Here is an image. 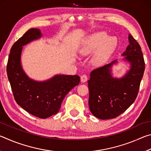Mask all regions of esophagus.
<instances>
[{"label":"esophagus","mask_w":151,"mask_h":151,"mask_svg":"<svg viewBox=\"0 0 151 151\" xmlns=\"http://www.w3.org/2000/svg\"><path fill=\"white\" fill-rule=\"evenodd\" d=\"M87 80H88V77L86 75H83L81 76V81L82 83H85Z\"/></svg>","instance_id":"esophagus-1"}]
</instances>
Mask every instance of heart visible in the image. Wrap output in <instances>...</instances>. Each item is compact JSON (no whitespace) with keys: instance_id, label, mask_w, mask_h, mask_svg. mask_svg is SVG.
I'll list each match as a JSON object with an SVG mask.
<instances>
[{"instance_id":"b5f03b06","label":"heart","mask_w":151,"mask_h":151,"mask_svg":"<svg viewBox=\"0 0 151 151\" xmlns=\"http://www.w3.org/2000/svg\"><path fill=\"white\" fill-rule=\"evenodd\" d=\"M116 42L113 37H109L105 32H97L89 37L79 50L81 56H87L98 50L94 54L93 62L96 66L103 65L115 49Z\"/></svg>"}]
</instances>
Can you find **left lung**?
<instances>
[{
	"instance_id": "obj_1",
	"label": "left lung",
	"mask_w": 151,
	"mask_h": 151,
	"mask_svg": "<svg viewBox=\"0 0 151 151\" xmlns=\"http://www.w3.org/2000/svg\"><path fill=\"white\" fill-rule=\"evenodd\" d=\"M129 45L122 55L131 63V69L121 78H114L111 68L116 60L91 73L88 81V105L94 116L105 120L121 115L134 103L138 95L145 63L140 45L131 35Z\"/></svg>"
}]
</instances>
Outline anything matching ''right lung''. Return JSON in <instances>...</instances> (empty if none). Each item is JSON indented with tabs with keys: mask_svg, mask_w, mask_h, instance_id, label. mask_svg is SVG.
Returning <instances> with one entry per match:
<instances>
[{
	"mask_svg": "<svg viewBox=\"0 0 151 151\" xmlns=\"http://www.w3.org/2000/svg\"><path fill=\"white\" fill-rule=\"evenodd\" d=\"M40 37L39 29H30L14 42L9 54L6 72L17 103L33 116L47 119L59 111L65 96L80 83V76L57 75L44 82L28 77L20 64L22 46Z\"/></svg>",
	"mask_w": 151,
	"mask_h": 151,
	"instance_id": "1",
	"label": "right lung"
}]
</instances>
